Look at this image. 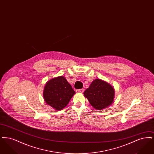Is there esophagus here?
Here are the masks:
<instances>
[{
	"label": "esophagus",
	"mask_w": 154,
	"mask_h": 154,
	"mask_svg": "<svg viewBox=\"0 0 154 154\" xmlns=\"http://www.w3.org/2000/svg\"><path fill=\"white\" fill-rule=\"evenodd\" d=\"M84 89H77L76 90V92L78 93H83L84 92Z\"/></svg>",
	"instance_id": "obj_1"
}]
</instances>
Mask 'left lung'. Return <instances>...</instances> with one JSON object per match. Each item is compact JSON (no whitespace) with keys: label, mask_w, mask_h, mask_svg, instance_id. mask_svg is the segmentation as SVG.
Segmentation results:
<instances>
[{"label":"left lung","mask_w":154,"mask_h":154,"mask_svg":"<svg viewBox=\"0 0 154 154\" xmlns=\"http://www.w3.org/2000/svg\"><path fill=\"white\" fill-rule=\"evenodd\" d=\"M84 95L96 110H101L112 103L115 91L108 82L100 79H95L84 91Z\"/></svg>","instance_id":"8db88e82"}]
</instances>
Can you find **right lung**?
Segmentation results:
<instances>
[{
    "label": "right lung",
    "mask_w": 154,
    "mask_h": 154,
    "mask_svg": "<svg viewBox=\"0 0 154 154\" xmlns=\"http://www.w3.org/2000/svg\"><path fill=\"white\" fill-rule=\"evenodd\" d=\"M75 94L72 85L63 76H59L47 81L44 86V101L54 110H62Z\"/></svg>",
    "instance_id": "right-lung-1"
}]
</instances>
